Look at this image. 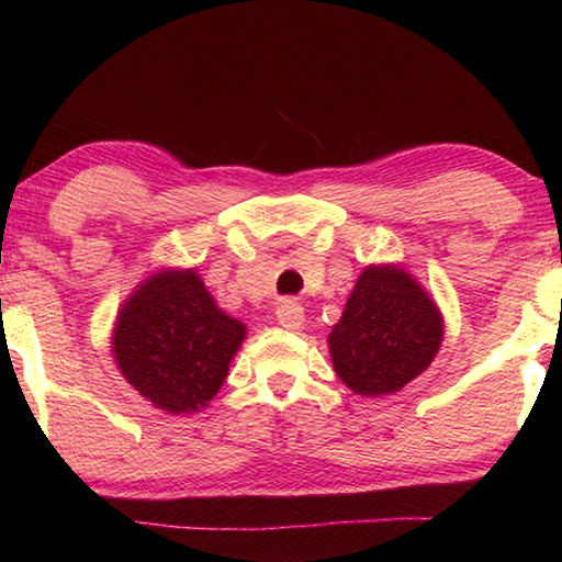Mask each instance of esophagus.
Here are the masks:
<instances>
[{
    "label": "esophagus",
    "mask_w": 562,
    "mask_h": 562,
    "mask_svg": "<svg viewBox=\"0 0 562 562\" xmlns=\"http://www.w3.org/2000/svg\"><path fill=\"white\" fill-rule=\"evenodd\" d=\"M274 315H278V325L284 329H300L304 325V310L292 300H284Z\"/></svg>",
    "instance_id": "34e87169"
}]
</instances>
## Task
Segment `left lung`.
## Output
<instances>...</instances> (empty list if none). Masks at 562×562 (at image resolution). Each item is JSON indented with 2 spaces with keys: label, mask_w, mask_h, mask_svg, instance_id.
Wrapping results in <instances>:
<instances>
[{
  "label": "left lung",
  "mask_w": 562,
  "mask_h": 562,
  "mask_svg": "<svg viewBox=\"0 0 562 562\" xmlns=\"http://www.w3.org/2000/svg\"><path fill=\"white\" fill-rule=\"evenodd\" d=\"M443 341V315L396 262L367 265L327 345L337 376L359 396L396 394L424 374Z\"/></svg>",
  "instance_id": "left-lung-1"
}]
</instances>
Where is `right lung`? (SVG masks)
Wrapping results in <instances>:
<instances>
[{
    "label": "right lung",
    "mask_w": 562,
    "mask_h": 562,
    "mask_svg": "<svg viewBox=\"0 0 562 562\" xmlns=\"http://www.w3.org/2000/svg\"><path fill=\"white\" fill-rule=\"evenodd\" d=\"M247 337L195 268H160L119 307L111 351L123 379L170 416L198 414L221 392Z\"/></svg>",
    "instance_id": "right-lung-1"
}]
</instances>
